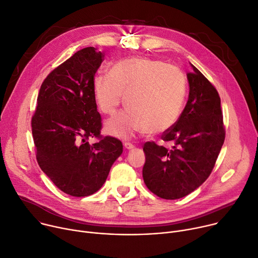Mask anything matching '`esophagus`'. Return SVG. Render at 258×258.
Wrapping results in <instances>:
<instances>
[{"mask_svg": "<svg viewBox=\"0 0 258 258\" xmlns=\"http://www.w3.org/2000/svg\"><path fill=\"white\" fill-rule=\"evenodd\" d=\"M124 147H125V148H126V149H128V150H130V149H133V148H134V147H135V146H134V145H133V144H132V143H128V142H125V143H124Z\"/></svg>", "mask_w": 258, "mask_h": 258, "instance_id": "obj_1", "label": "esophagus"}]
</instances>
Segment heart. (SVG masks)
<instances>
[{
  "mask_svg": "<svg viewBox=\"0 0 258 258\" xmlns=\"http://www.w3.org/2000/svg\"><path fill=\"white\" fill-rule=\"evenodd\" d=\"M109 74L93 78L98 108L113 115L122 96L128 107L107 121L109 134L128 138L136 133H163L175 125L186 97V79L179 68L158 59L133 57L113 64Z\"/></svg>",
  "mask_w": 258,
  "mask_h": 258,
  "instance_id": "obj_1",
  "label": "heart"
}]
</instances>
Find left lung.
Here are the masks:
<instances>
[{
	"instance_id": "8db88e82",
	"label": "left lung",
	"mask_w": 258,
	"mask_h": 258,
	"mask_svg": "<svg viewBox=\"0 0 258 258\" xmlns=\"http://www.w3.org/2000/svg\"><path fill=\"white\" fill-rule=\"evenodd\" d=\"M192 66L187 73L188 101L173 127L163 132L172 149L154 141L144 144L143 179L147 188L165 200H177L201 186L212 172L225 139L218 91Z\"/></svg>"
}]
</instances>
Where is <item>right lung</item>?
Segmentation results:
<instances>
[{"instance_id": "1", "label": "right lung", "mask_w": 258, "mask_h": 258, "mask_svg": "<svg viewBox=\"0 0 258 258\" xmlns=\"http://www.w3.org/2000/svg\"><path fill=\"white\" fill-rule=\"evenodd\" d=\"M104 56L86 47L55 68L41 85L32 117L38 165L57 188L72 197L97 192L123 149L120 140L101 135L92 82ZM90 137L99 141L90 146Z\"/></svg>"}]
</instances>
